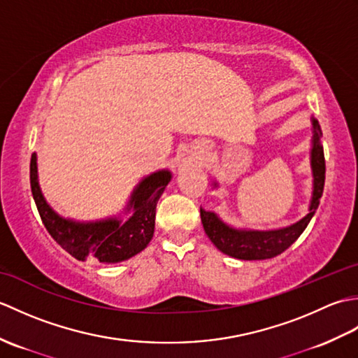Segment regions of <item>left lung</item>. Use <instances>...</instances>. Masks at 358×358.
Here are the masks:
<instances>
[{"mask_svg": "<svg viewBox=\"0 0 358 358\" xmlns=\"http://www.w3.org/2000/svg\"><path fill=\"white\" fill-rule=\"evenodd\" d=\"M313 138H310V169H313V195H310L308 214L299 222H295L278 229H248V227H235L223 222L215 212L200 208L201 223L209 240L214 243L223 254L238 258V260H268L280 255L292 245L306 229L310 218L320 204L324 187V154L322 146V129L318 121L313 117ZM214 187H218V181H214Z\"/></svg>", "mask_w": 358, "mask_h": 358, "instance_id": "left-lung-1", "label": "left lung"}]
</instances>
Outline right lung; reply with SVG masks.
Segmentation results:
<instances>
[{"label": "right lung", "instance_id": "1", "mask_svg": "<svg viewBox=\"0 0 358 358\" xmlns=\"http://www.w3.org/2000/svg\"><path fill=\"white\" fill-rule=\"evenodd\" d=\"M36 152L30 159V187L40 217L52 238L77 260L104 264L129 260L146 249L155 231V209L159 196L172 180V172H152L135 186L118 215L95 222H78L59 215L45 201L38 180Z\"/></svg>", "mask_w": 358, "mask_h": 358}]
</instances>
